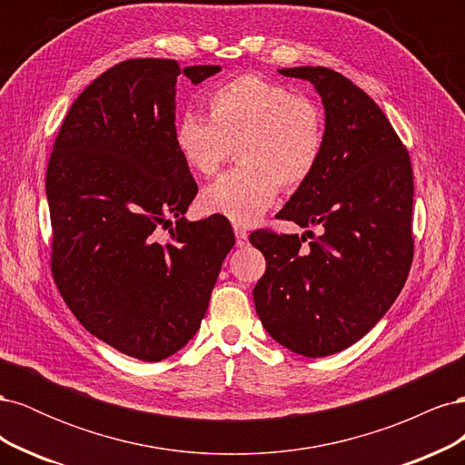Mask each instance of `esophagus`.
I'll use <instances>...</instances> for the list:
<instances>
[{
	"mask_svg": "<svg viewBox=\"0 0 465 465\" xmlns=\"http://www.w3.org/2000/svg\"><path fill=\"white\" fill-rule=\"evenodd\" d=\"M234 234H236V246L238 248H246L248 246V232H246V229L234 224Z\"/></svg>",
	"mask_w": 465,
	"mask_h": 465,
	"instance_id": "34e87169",
	"label": "esophagus"
}]
</instances>
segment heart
<instances>
[{
    "mask_svg": "<svg viewBox=\"0 0 465 465\" xmlns=\"http://www.w3.org/2000/svg\"><path fill=\"white\" fill-rule=\"evenodd\" d=\"M209 118L186 110L174 145L195 173L213 176L231 157L242 166L211 184L205 211L236 224L256 223L281 184L297 190L314 174L326 147V118L308 96L258 75H238L205 94Z\"/></svg>",
    "mask_w": 465,
    "mask_h": 465,
    "instance_id": "1",
    "label": "heart"
}]
</instances>
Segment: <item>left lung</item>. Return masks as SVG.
I'll use <instances>...</instances> for the list:
<instances>
[{
	"label": "left lung",
	"instance_id": "left-lung-1",
	"mask_svg": "<svg viewBox=\"0 0 465 465\" xmlns=\"http://www.w3.org/2000/svg\"><path fill=\"white\" fill-rule=\"evenodd\" d=\"M311 81L326 110V147L314 174L279 219L306 236L256 231L265 273L256 312L277 343L304 357L340 353L369 333L398 299L413 262V168L384 112L328 67H287Z\"/></svg>",
	"mask_w": 465,
	"mask_h": 465
}]
</instances>
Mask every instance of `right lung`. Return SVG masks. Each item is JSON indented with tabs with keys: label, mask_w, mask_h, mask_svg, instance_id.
<instances>
[{
	"label": "right lung",
	"mask_w": 465,
	"mask_h": 465,
	"mask_svg": "<svg viewBox=\"0 0 465 465\" xmlns=\"http://www.w3.org/2000/svg\"><path fill=\"white\" fill-rule=\"evenodd\" d=\"M219 72L161 58L116 64L75 98L48 161L55 285L83 328L139 361L192 340L234 246L223 217L184 219L198 184L174 145L180 74L198 85Z\"/></svg>",
	"instance_id": "1"
}]
</instances>
